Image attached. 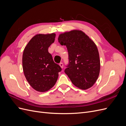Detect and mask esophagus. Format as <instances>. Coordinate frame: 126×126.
Wrapping results in <instances>:
<instances>
[{
  "mask_svg": "<svg viewBox=\"0 0 126 126\" xmlns=\"http://www.w3.org/2000/svg\"><path fill=\"white\" fill-rule=\"evenodd\" d=\"M59 66H60L61 68H63V63H59Z\"/></svg>",
  "mask_w": 126,
  "mask_h": 126,
  "instance_id": "obj_1",
  "label": "esophagus"
}]
</instances>
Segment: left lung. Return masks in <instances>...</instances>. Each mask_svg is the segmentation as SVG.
Segmentation results:
<instances>
[{
	"instance_id": "1",
	"label": "left lung",
	"mask_w": 126,
	"mask_h": 126,
	"mask_svg": "<svg viewBox=\"0 0 126 126\" xmlns=\"http://www.w3.org/2000/svg\"><path fill=\"white\" fill-rule=\"evenodd\" d=\"M58 42L67 48L69 63L64 72L72 83L83 90L92 87L98 78L100 68L96 44L83 32L77 30L61 33Z\"/></svg>"
}]
</instances>
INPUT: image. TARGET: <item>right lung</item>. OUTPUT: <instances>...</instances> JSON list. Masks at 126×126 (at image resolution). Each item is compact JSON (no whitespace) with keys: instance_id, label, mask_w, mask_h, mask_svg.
<instances>
[{"instance_id":"right-lung-1","label":"right lung","mask_w":126,"mask_h":126,"mask_svg":"<svg viewBox=\"0 0 126 126\" xmlns=\"http://www.w3.org/2000/svg\"><path fill=\"white\" fill-rule=\"evenodd\" d=\"M55 37L54 33L36 35L27 45L22 55L25 77L30 85L39 92H45L54 87L62 71L48 50Z\"/></svg>"}]
</instances>
